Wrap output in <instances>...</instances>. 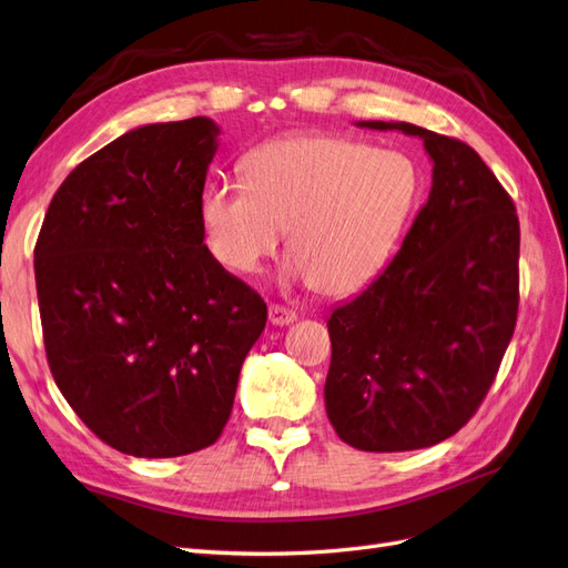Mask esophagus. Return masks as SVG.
<instances>
[{
    "mask_svg": "<svg viewBox=\"0 0 568 568\" xmlns=\"http://www.w3.org/2000/svg\"><path fill=\"white\" fill-rule=\"evenodd\" d=\"M267 313H270V322H272V325H277V327L291 325V322H294V320L298 317L294 311L284 308V305H270Z\"/></svg>",
    "mask_w": 568,
    "mask_h": 568,
    "instance_id": "34e87169",
    "label": "esophagus"
}]
</instances>
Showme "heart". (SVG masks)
Wrapping results in <instances>:
<instances>
[{
  "mask_svg": "<svg viewBox=\"0 0 568 568\" xmlns=\"http://www.w3.org/2000/svg\"><path fill=\"white\" fill-rule=\"evenodd\" d=\"M416 191L402 152L339 135L277 138L251 152L243 179L205 189L203 239L220 267L255 274L291 229L288 277L348 296L385 265Z\"/></svg>",
  "mask_w": 568,
  "mask_h": 568,
  "instance_id": "obj_1",
  "label": "heart"
}]
</instances>
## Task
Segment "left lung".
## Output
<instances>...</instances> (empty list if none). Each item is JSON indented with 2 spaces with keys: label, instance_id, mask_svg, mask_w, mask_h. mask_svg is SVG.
Masks as SVG:
<instances>
[{
  "label": "left lung",
  "instance_id": "obj_1",
  "mask_svg": "<svg viewBox=\"0 0 568 568\" xmlns=\"http://www.w3.org/2000/svg\"><path fill=\"white\" fill-rule=\"evenodd\" d=\"M433 189L392 263L327 320L329 423L361 452H410L452 437L493 385L518 313V217L470 145L406 121Z\"/></svg>",
  "mask_w": 568,
  "mask_h": 568
}]
</instances>
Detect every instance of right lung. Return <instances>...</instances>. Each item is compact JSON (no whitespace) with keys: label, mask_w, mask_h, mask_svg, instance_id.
<instances>
[{"label":"right lung","mask_w":568,"mask_h":568,"mask_svg":"<svg viewBox=\"0 0 568 568\" xmlns=\"http://www.w3.org/2000/svg\"><path fill=\"white\" fill-rule=\"evenodd\" d=\"M220 126H138L64 179L36 243L44 351L59 392L121 454L217 442L267 305L214 263L201 197Z\"/></svg>","instance_id":"add662e5"}]
</instances>
